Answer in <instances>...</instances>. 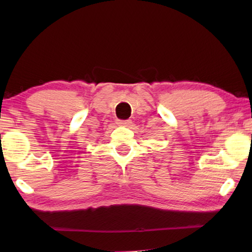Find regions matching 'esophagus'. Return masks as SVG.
Returning <instances> with one entry per match:
<instances>
[{"instance_id": "esophagus-1", "label": "esophagus", "mask_w": 252, "mask_h": 252, "mask_svg": "<svg viewBox=\"0 0 252 252\" xmlns=\"http://www.w3.org/2000/svg\"><path fill=\"white\" fill-rule=\"evenodd\" d=\"M118 123L122 126H129L132 122H131V120H120Z\"/></svg>"}]
</instances>
